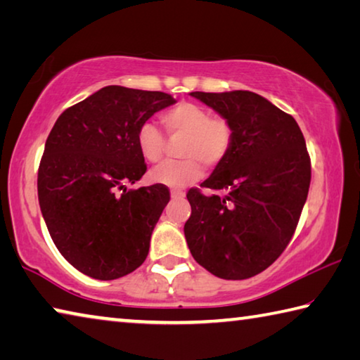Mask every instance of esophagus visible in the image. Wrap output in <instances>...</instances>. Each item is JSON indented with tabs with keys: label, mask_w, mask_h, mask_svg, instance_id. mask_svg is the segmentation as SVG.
I'll use <instances>...</instances> for the list:
<instances>
[{
	"label": "esophagus",
	"mask_w": 360,
	"mask_h": 360,
	"mask_svg": "<svg viewBox=\"0 0 360 360\" xmlns=\"http://www.w3.org/2000/svg\"><path fill=\"white\" fill-rule=\"evenodd\" d=\"M186 197V192L178 191V188H173L172 191V198L173 200H178V198H184Z\"/></svg>",
	"instance_id": "1"
}]
</instances>
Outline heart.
<instances>
[{
  "label": "heart",
  "instance_id": "b5f03b06",
  "mask_svg": "<svg viewBox=\"0 0 360 360\" xmlns=\"http://www.w3.org/2000/svg\"><path fill=\"white\" fill-rule=\"evenodd\" d=\"M168 135L184 138L178 162H165L149 173L155 184L181 188L197 181L203 173V165L214 168L227 157L233 141V129L222 117H211L208 109L195 103H179L162 115ZM136 144L141 155L155 163L165 155L167 138L154 122H144L136 133Z\"/></svg>",
  "mask_w": 360,
  "mask_h": 360
}]
</instances>
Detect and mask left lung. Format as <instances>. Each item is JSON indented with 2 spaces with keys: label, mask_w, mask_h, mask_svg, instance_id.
Instances as JSON below:
<instances>
[{
  "label": "left lung",
  "mask_w": 360,
  "mask_h": 360,
  "mask_svg": "<svg viewBox=\"0 0 360 360\" xmlns=\"http://www.w3.org/2000/svg\"><path fill=\"white\" fill-rule=\"evenodd\" d=\"M191 95L229 122L233 141L202 182L216 193H187V245L214 276L248 279L270 266L294 235L311 181L307 143L295 119L257 94Z\"/></svg>",
  "instance_id": "1"
}]
</instances>
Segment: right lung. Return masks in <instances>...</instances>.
Listing matches in <instances>:
<instances>
[{
    "label": "right lung",
    "mask_w": 360,
    "mask_h": 360,
    "mask_svg": "<svg viewBox=\"0 0 360 360\" xmlns=\"http://www.w3.org/2000/svg\"><path fill=\"white\" fill-rule=\"evenodd\" d=\"M174 103L163 92L108 85L63 111L49 133L38 172L41 212L60 254L84 275L117 279L148 257L169 191L125 184L146 173L139 125Z\"/></svg>",
    "instance_id": "obj_1"
}]
</instances>
